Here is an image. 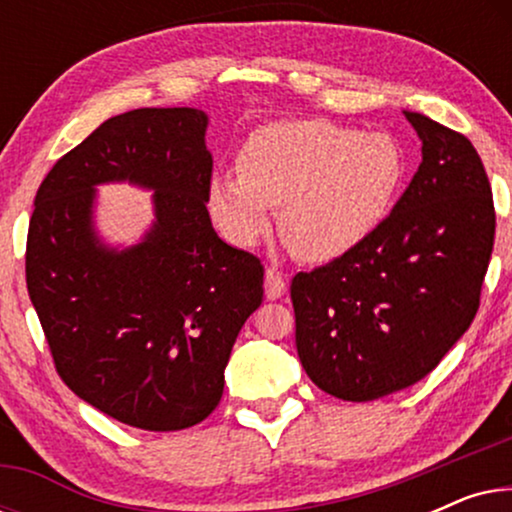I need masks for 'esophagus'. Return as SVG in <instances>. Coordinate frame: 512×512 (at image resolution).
<instances>
[{
    "mask_svg": "<svg viewBox=\"0 0 512 512\" xmlns=\"http://www.w3.org/2000/svg\"><path fill=\"white\" fill-rule=\"evenodd\" d=\"M286 293V282L282 277V272L275 268L265 270V298L268 300H277Z\"/></svg>",
    "mask_w": 512,
    "mask_h": 512,
    "instance_id": "esophagus-1",
    "label": "esophagus"
}]
</instances>
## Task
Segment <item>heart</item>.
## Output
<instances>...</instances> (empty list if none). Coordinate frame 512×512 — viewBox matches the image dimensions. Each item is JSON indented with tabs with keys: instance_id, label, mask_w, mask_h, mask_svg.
<instances>
[{
	"instance_id": "obj_1",
	"label": "heart",
	"mask_w": 512,
	"mask_h": 512,
	"mask_svg": "<svg viewBox=\"0 0 512 512\" xmlns=\"http://www.w3.org/2000/svg\"><path fill=\"white\" fill-rule=\"evenodd\" d=\"M405 179V153L389 132H359L324 118L275 121L244 139L237 174L216 172L207 209L233 244L270 230L305 263H328L361 247L387 219Z\"/></svg>"
}]
</instances>
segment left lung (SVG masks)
Segmentation results:
<instances>
[{
	"label": "left lung",
	"mask_w": 512,
	"mask_h": 512,
	"mask_svg": "<svg viewBox=\"0 0 512 512\" xmlns=\"http://www.w3.org/2000/svg\"><path fill=\"white\" fill-rule=\"evenodd\" d=\"M422 163L361 247L291 282L296 347L321 391L363 403L415 384L468 331L494 247L487 172L464 135L405 111Z\"/></svg>",
	"instance_id": "obj_1"
}]
</instances>
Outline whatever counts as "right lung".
Segmentation results:
<instances>
[{
    "label": "right lung",
    "mask_w": 512,
    "mask_h": 512,
    "mask_svg": "<svg viewBox=\"0 0 512 512\" xmlns=\"http://www.w3.org/2000/svg\"><path fill=\"white\" fill-rule=\"evenodd\" d=\"M207 114L135 109L109 118L41 181L25 277L55 370L76 396L144 431L212 415L237 333L263 303V265L216 235L207 212ZM154 191L157 221L123 252L92 228L94 186Z\"/></svg>",
    "instance_id": "right-lung-1"
}]
</instances>
